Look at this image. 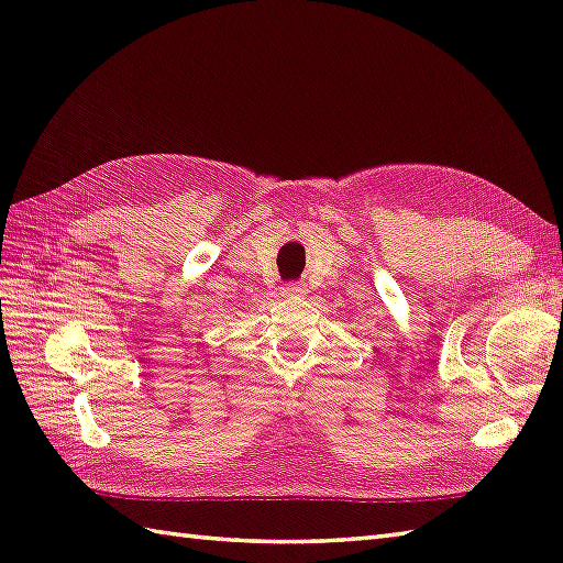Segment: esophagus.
Instances as JSON below:
<instances>
[{
	"label": "esophagus",
	"mask_w": 563,
	"mask_h": 563,
	"mask_svg": "<svg viewBox=\"0 0 563 563\" xmlns=\"http://www.w3.org/2000/svg\"><path fill=\"white\" fill-rule=\"evenodd\" d=\"M306 294H308L306 284H300V282H291V284H284L282 286V296L284 298H303Z\"/></svg>",
	"instance_id": "34e87169"
}]
</instances>
